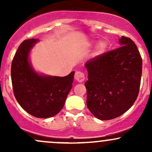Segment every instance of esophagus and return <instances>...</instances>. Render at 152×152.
<instances>
[{"label":"esophagus","mask_w":152,"mask_h":152,"mask_svg":"<svg viewBox=\"0 0 152 152\" xmlns=\"http://www.w3.org/2000/svg\"><path fill=\"white\" fill-rule=\"evenodd\" d=\"M74 78L78 82H80V83H81V82H83L84 81L85 75L83 73L81 72V71H76L74 75Z\"/></svg>","instance_id":"obj_1"}]
</instances>
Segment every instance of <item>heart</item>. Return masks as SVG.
I'll return each instance as SVG.
<instances>
[{"label":"heart","mask_w":152,"mask_h":152,"mask_svg":"<svg viewBox=\"0 0 152 152\" xmlns=\"http://www.w3.org/2000/svg\"><path fill=\"white\" fill-rule=\"evenodd\" d=\"M108 48V43L105 41H102L99 43L97 45L95 51H94V56H100L104 54Z\"/></svg>","instance_id":"1"}]
</instances>
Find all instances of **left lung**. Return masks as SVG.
Returning <instances> with one entry per match:
<instances>
[{
	"mask_svg": "<svg viewBox=\"0 0 152 152\" xmlns=\"http://www.w3.org/2000/svg\"><path fill=\"white\" fill-rule=\"evenodd\" d=\"M121 46L90 59L86 64V105L94 116L110 120L124 114L137 99L142 59L132 39L121 36Z\"/></svg>",
	"mask_w": 152,
	"mask_h": 152,
	"instance_id": "8db88e82",
	"label": "left lung"
}]
</instances>
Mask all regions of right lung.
Instances as JSON below:
<instances>
[{
    "label": "right lung",
    "instance_id": "add662e5",
    "mask_svg": "<svg viewBox=\"0 0 152 152\" xmlns=\"http://www.w3.org/2000/svg\"><path fill=\"white\" fill-rule=\"evenodd\" d=\"M38 41L34 38L25 40L19 46L11 64L12 86L17 102L26 111L35 117L49 118L64 107L75 72L64 77L37 74L28 56Z\"/></svg>",
    "mask_w": 152,
    "mask_h": 152
}]
</instances>
